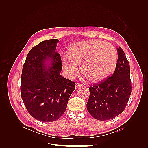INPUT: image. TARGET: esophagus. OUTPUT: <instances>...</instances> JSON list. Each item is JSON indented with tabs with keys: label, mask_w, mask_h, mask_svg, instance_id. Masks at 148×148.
Returning <instances> with one entry per match:
<instances>
[{
	"label": "esophagus",
	"mask_w": 148,
	"mask_h": 148,
	"mask_svg": "<svg viewBox=\"0 0 148 148\" xmlns=\"http://www.w3.org/2000/svg\"><path fill=\"white\" fill-rule=\"evenodd\" d=\"M82 86V84H80V83H77V84H76V88H80Z\"/></svg>",
	"instance_id": "obj_1"
}]
</instances>
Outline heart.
Listing matches in <instances>:
<instances>
[{"instance_id":"b5f03b06","label":"heart","mask_w":148,"mask_h":148,"mask_svg":"<svg viewBox=\"0 0 148 148\" xmlns=\"http://www.w3.org/2000/svg\"><path fill=\"white\" fill-rule=\"evenodd\" d=\"M117 59V53L110 44L91 40L71 45L69 56H63L62 65L66 75L73 77L78 72V64L83 62V75L89 82H99L114 72Z\"/></svg>"}]
</instances>
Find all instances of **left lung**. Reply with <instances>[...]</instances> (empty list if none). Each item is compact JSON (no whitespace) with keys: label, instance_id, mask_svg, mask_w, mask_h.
Listing matches in <instances>:
<instances>
[{"label":"left lung","instance_id":"obj_1","mask_svg":"<svg viewBox=\"0 0 148 148\" xmlns=\"http://www.w3.org/2000/svg\"><path fill=\"white\" fill-rule=\"evenodd\" d=\"M117 66L112 75L89 88L87 109L97 120L112 119L122 113L131 95L129 62L122 48H117Z\"/></svg>","mask_w":148,"mask_h":148}]
</instances>
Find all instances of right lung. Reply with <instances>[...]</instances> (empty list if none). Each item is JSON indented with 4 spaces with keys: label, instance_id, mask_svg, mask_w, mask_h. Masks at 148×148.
Returning <instances> with one entry per match:
<instances>
[{
    "label": "right lung",
    "instance_id": "right-lung-1",
    "mask_svg": "<svg viewBox=\"0 0 148 148\" xmlns=\"http://www.w3.org/2000/svg\"><path fill=\"white\" fill-rule=\"evenodd\" d=\"M58 42L57 39H49L33 47L22 69V100L30 115L44 122H54L61 117L75 89L74 82L60 74L61 57L56 52Z\"/></svg>",
    "mask_w": 148,
    "mask_h": 148
}]
</instances>
